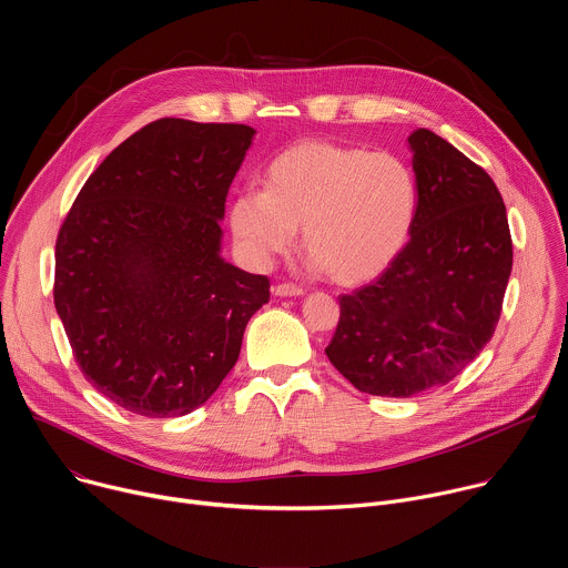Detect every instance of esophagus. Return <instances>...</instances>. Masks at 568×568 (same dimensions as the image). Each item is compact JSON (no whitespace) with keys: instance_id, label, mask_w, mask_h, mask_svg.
<instances>
[{"instance_id":"obj_1","label":"esophagus","mask_w":568,"mask_h":568,"mask_svg":"<svg viewBox=\"0 0 568 568\" xmlns=\"http://www.w3.org/2000/svg\"><path fill=\"white\" fill-rule=\"evenodd\" d=\"M274 294L276 296H301V294H305V290L294 283H278V285H274Z\"/></svg>"}]
</instances>
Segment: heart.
Returning <instances> with one entry per match:
<instances>
[{
  "label": "heart",
  "instance_id": "1",
  "mask_svg": "<svg viewBox=\"0 0 568 568\" xmlns=\"http://www.w3.org/2000/svg\"><path fill=\"white\" fill-rule=\"evenodd\" d=\"M418 211L412 169L390 152L303 141L276 154L263 193L231 202V231L258 263L283 254L301 229L305 256L342 285L382 274L404 250Z\"/></svg>",
  "mask_w": 568,
  "mask_h": 568
}]
</instances>
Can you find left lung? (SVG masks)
Masks as SVG:
<instances>
[{"instance_id":"8db88e82","label":"left lung","mask_w":568,"mask_h":568,"mask_svg":"<svg viewBox=\"0 0 568 568\" xmlns=\"http://www.w3.org/2000/svg\"><path fill=\"white\" fill-rule=\"evenodd\" d=\"M418 184L412 237L371 283L339 296L326 348L359 390L412 397L452 382L495 335L513 272L493 178L432 130L409 136Z\"/></svg>"}]
</instances>
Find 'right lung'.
Here are the masks:
<instances>
[{"label":"right lung","mask_w":568,"mask_h":568,"mask_svg":"<svg viewBox=\"0 0 568 568\" xmlns=\"http://www.w3.org/2000/svg\"><path fill=\"white\" fill-rule=\"evenodd\" d=\"M240 123L159 119L90 175L55 240L53 303L85 379L125 412L186 416L222 384L270 278L220 258Z\"/></svg>","instance_id":"1"}]
</instances>
